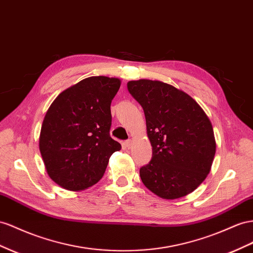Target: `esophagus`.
Here are the masks:
<instances>
[{
  "instance_id": "obj_1",
  "label": "esophagus",
  "mask_w": 253,
  "mask_h": 253,
  "mask_svg": "<svg viewBox=\"0 0 253 253\" xmlns=\"http://www.w3.org/2000/svg\"><path fill=\"white\" fill-rule=\"evenodd\" d=\"M125 146H126V148H127V149L131 148V147H132V140H131V139L126 140V141L125 142Z\"/></svg>"
}]
</instances>
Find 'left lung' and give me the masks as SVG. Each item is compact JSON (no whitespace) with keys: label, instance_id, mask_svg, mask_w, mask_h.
<instances>
[{"label":"left lung","instance_id":"1","mask_svg":"<svg viewBox=\"0 0 253 253\" xmlns=\"http://www.w3.org/2000/svg\"><path fill=\"white\" fill-rule=\"evenodd\" d=\"M127 90L143 108L152 160L139 170L149 190L173 200L206 180L216 152L213 126L197 102L161 81H129Z\"/></svg>","mask_w":253,"mask_h":253}]
</instances>
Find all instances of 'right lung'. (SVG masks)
<instances>
[{"mask_svg":"<svg viewBox=\"0 0 253 253\" xmlns=\"http://www.w3.org/2000/svg\"><path fill=\"white\" fill-rule=\"evenodd\" d=\"M117 78L90 77L60 92L47 110L39 136L46 173L65 189L78 192L103 176L121 145L110 136L111 103Z\"/></svg>","mask_w":253,"mask_h":253,"instance_id":"obj_1","label":"right lung"}]
</instances>
